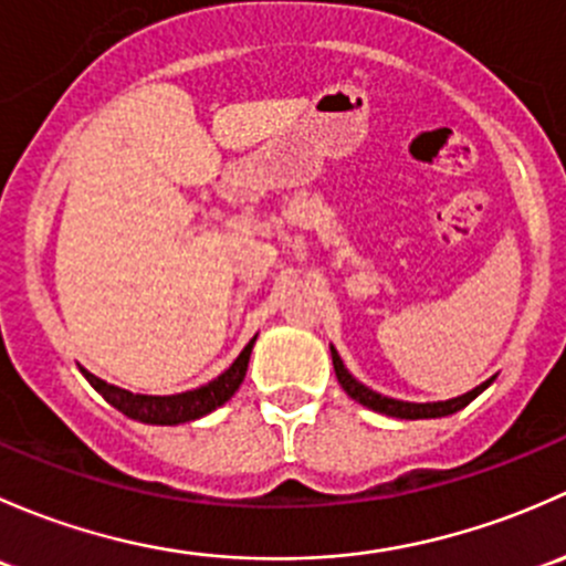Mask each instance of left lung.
Listing matches in <instances>:
<instances>
[{"label": "left lung", "mask_w": 566, "mask_h": 566, "mask_svg": "<svg viewBox=\"0 0 566 566\" xmlns=\"http://www.w3.org/2000/svg\"><path fill=\"white\" fill-rule=\"evenodd\" d=\"M332 365H335V376H337V381H340V387L346 389V392L352 395L357 403L368 406V409L378 411V413H387V417H398V419H433V417H447V413H455L463 409V406H469L471 400H474L476 395H480L482 389L491 384V381H485V384H480V387L471 389V392L460 395V398H452V400H441V403H403V400L384 398V395L373 392V389L365 387V384H359L352 373L343 368V359L337 357L335 348H332Z\"/></svg>", "instance_id": "1"}]
</instances>
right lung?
<instances>
[{
	"label": "right lung",
	"instance_id": "obj_1",
	"mask_svg": "<svg viewBox=\"0 0 566 566\" xmlns=\"http://www.w3.org/2000/svg\"><path fill=\"white\" fill-rule=\"evenodd\" d=\"M253 340L242 348L240 357L231 363L229 370L220 373L214 381L203 384V387L190 389V392L182 395H166V398H155V395H133L127 389L114 387V384H106L103 378L92 376L90 370L81 368L86 381L108 400L114 409H119L125 417L138 419V422L147 424H179V422H190V419L203 417V413L214 411L218 406H223L231 395L240 389L244 370H248V359L250 352H253Z\"/></svg>",
	"mask_w": 566,
	"mask_h": 566
}]
</instances>
